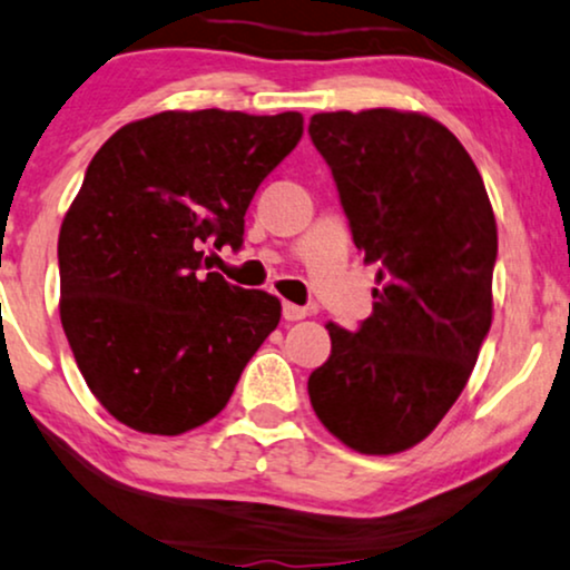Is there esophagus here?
<instances>
[{
    "instance_id": "esophagus-1",
    "label": "esophagus",
    "mask_w": 570,
    "mask_h": 570,
    "mask_svg": "<svg viewBox=\"0 0 570 570\" xmlns=\"http://www.w3.org/2000/svg\"><path fill=\"white\" fill-rule=\"evenodd\" d=\"M307 307H299V305H294V302H284V318L286 321H302V318H307Z\"/></svg>"
}]
</instances>
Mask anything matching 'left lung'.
Returning a JSON list of instances; mask_svg holds the SVG:
<instances>
[{
    "label": "left lung",
    "mask_w": 570,
    "mask_h": 570,
    "mask_svg": "<svg viewBox=\"0 0 570 570\" xmlns=\"http://www.w3.org/2000/svg\"><path fill=\"white\" fill-rule=\"evenodd\" d=\"M307 131L379 265L373 313L357 331L326 323L331 355L307 394L350 450L397 455L455 405L492 326V202L458 136L423 112H318Z\"/></svg>",
    "instance_id": "obj_1"
}]
</instances>
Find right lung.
<instances>
[{
	"label": "right lung",
	"instance_id": "add662e5",
	"mask_svg": "<svg viewBox=\"0 0 570 570\" xmlns=\"http://www.w3.org/2000/svg\"><path fill=\"white\" fill-rule=\"evenodd\" d=\"M302 124L299 112L165 110L94 155L57 239L60 321L115 421L157 436L202 426L278 326V297L202 271V244L239 247L257 186Z\"/></svg>",
	"mask_w": 570,
	"mask_h": 570
}]
</instances>
